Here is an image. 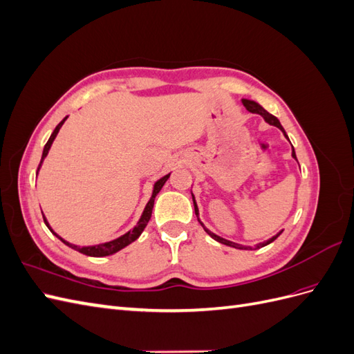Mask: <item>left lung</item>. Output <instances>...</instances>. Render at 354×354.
<instances>
[{"mask_svg":"<svg viewBox=\"0 0 354 354\" xmlns=\"http://www.w3.org/2000/svg\"><path fill=\"white\" fill-rule=\"evenodd\" d=\"M242 104L245 106L246 108V111H250L251 113H259V115H261L263 118H264V121L267 122V124H270V125H274V127H277L279 128V130L283 133V136L288 138V136H286V133H285V130H283V127L281 125V122H279V120H277L276 116H273L272 113H269L267 112L261 104H259L257 102H254V100H248V99H242ZM292 158L294 159H297V156H295V152H294V147H292ZM192 199H194V207H195V214H196V217H198V221L201 223V226L203 227V230H205L209 236L214 239V241H217V242H220V243H223V245H227V246H233V248H238V250H259V248H263V246H266V245H269V243H272L277 236H279V234L282 233V230L277 233V234H274L273 238H270V239H267L266 242H261V243H259V245H255V248H252V246H243V245H239V243H234V242H230V241H227V239H224V238H221V236H218V234H216V233H212L211 230H208L205 226H203V223L199 220V209H198V205H196V201H195V196H194V194H192Z\"/></svg>","mask_w":354,"mask_h":354,"instance_id":"obj_1","label":"left lung"}]
</instances>
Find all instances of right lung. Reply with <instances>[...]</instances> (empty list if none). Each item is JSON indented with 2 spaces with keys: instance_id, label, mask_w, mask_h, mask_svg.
Segmentation results:
<instances>
[{
  "instance_id": "1",
  "label": "right lung",
  "mask_w": 354,
  "mask_h": 354,
  "mask_svg": "<svg viewBox=\"0 0 354 354\" xmlns=\"http://www.w3.org/2000/svg\"><path fill=\"white\" fill-rule=\"evenodd\" d=\"M66 120H68V116H66V118H63V120L59 122V125L55 128V131L51 133V136H50V138H48V142H47V143H46V146H44V151H42L41 162H39V165H38L37 174H38V171H39V168H41L42 162H44V159H46V156H47V153H48V151H50V147H51L53 142H55V138H56V136H57L59 130L62 128V125L65 124V121H66ZM168 178H169V174L164 176L162 178H159V180L156 181V183L153 185L152 196H151V199H149V202L146 203V207H145V209H143L142 217H140V220L137 221V224H136V226L133 227V230H128L127 233H124V234H122V236L116 238V239H113V241H109V242L99 243V245H91V246H78V245H73V243H71V242L65 241L63 238H60L59 234H57L55 230L51 229V226L48 224V221H47V218H46L44 214H42V217H44V223H46V226L50 229V232H51L53 234H55L56 238H59L63 243L68 245L69 248H72V250H75V251H78V252H81V254L88 255V257H106V255H112V254H115V252H118V251H121L122 248H125L127 245H130L131 242H134L138 236H140L142 232H143V230H145V227L147 226L149 220H151V217H152V209H153L155 198H156V195H158L159 192H160V189H162V186L165 185V181H167Z\"/></svg>"
}]
</instances>
